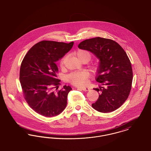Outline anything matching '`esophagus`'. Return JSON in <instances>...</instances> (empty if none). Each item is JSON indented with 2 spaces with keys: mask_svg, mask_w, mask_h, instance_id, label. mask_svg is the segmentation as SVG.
<instances>
[{
  "mask_svg": "<svg viewBox=\"0 0 151 151\" xmlns=\"http://www.w3.org/2000/svg\"><path fill=\"white\" fill-rule=\"evenodd\" d=\"M80 88L84 91H88L90 90V89L87 87H80Z\"/></svg>",
  "mask_w": 151,
  "mask_h": 151,
  "instance_id": "obj_1",
  "label": "esophagus"
}]
</instances>
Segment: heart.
<instances>
[{
	"instance_id": "obj_1",
	"label": "heart",
	"mask_w": 151,
	"mask_h": 151,
	"mask_svg": "<svg viewBox=\"0 0 151 151\" xmlns=\"http://www.w3.org/2000/svg\"><path fill=\"white\" fill-rule=\"evenodd\" d=\"M76 55L81 61L83 59H86L89 61L91 58L90 53L85 50H79ZM67 59V56H64L60 61V66L63 68L64 66L65 61ZM90 68L93 72H96L99 68V65L97 63L93 64L90 66ZM90 76V73L87 70H81L77 72H73L67 76V80L72 84L76 86H84L87 83L88 79Z\"/></svg>"
}]
</instances>
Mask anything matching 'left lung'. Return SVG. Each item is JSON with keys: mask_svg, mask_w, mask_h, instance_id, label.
Returning <instances> with one entry per match:
<instances>
[{"mask_svg": "<svg viewBox=\"0 0 151 151\" xmlns=\"http://www.w3.org/2000/svg\"><path fill=\"white\" fill-rule=\"evenodd\" d=\"M78 47L90 51L100 60L95 80L102 86L93 88L99 95L92 107L101 113L116 110L128 99L132 88L133 70L127 53L114 40L99 37L82 41Z\"/></svg>", "mask_w": 151, "mask_h": 151, "instance_id": "8db88e82", "label": "left lung"}]
</instances>
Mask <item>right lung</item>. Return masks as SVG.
<instances>
[{"label": "right lung", "mask_w": 151, "mask_h": 151, "mask_svg": "<svg viewBox=\"0 0 151 151\" xmlns=\"http://www.w3.org/2000/svg\"><path fill=\"white\" fill-rule=\"evenodd\" d=\"M73 44L41 41L30 48L22 61L19 81L24 98L41 116H56L67 106L72 88L64 86L58 90L61 81L56 75L58 69L56 61L68 52Z\"/></svg>", "instance_id": "1"}]
</instances>
